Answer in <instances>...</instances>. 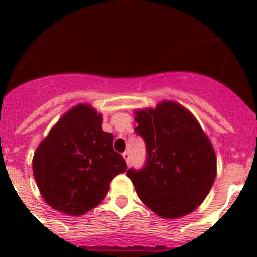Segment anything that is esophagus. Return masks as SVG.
<instances>
[{
  "label": "esophagus",
  "mask_w": 257,
  "mask_h": 257,
  "mask_svg": "<svg viewBox=\"0 0 257 257\" xmlns=\"http://www.w3.org/2000/svg\"><path fill=\"white\" fill-rule=\"evenodd\" d=\"M122 156H123V158H124V161H126L127 165H130V153H128V152H124Z\"/></svg>",
  "instance_id": "1"
}]
</instances>
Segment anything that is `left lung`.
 Returning a JSON list of instances; mask_svg holds the SVG:
<instances>
[{"instance_id":"left-lung-1","label":"left lung","mask_w":257,"mask_h":257,"mask_svg":"<svg viewBox=\"0 0 257 257\" xmlns=\"http://www.w3.org/2000/svg\"><path fill=\"white\" fill-rule=\"evenodd\" d=\"M135 131L147 144L144 169H130L140 201L163 219L193 212L216 178V154L196 117L181 104L163 100L135 110Z\"/></svg>"}]
</instances>
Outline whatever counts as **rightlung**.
Wrapping results in <instances>:
<instances>
[{
  "label": "right lung",
  "mask_w": 257,
  "mask_h": 257,
  "mask_svg": "<svg viewBox=\"0 0 257 257\" xmlns=\"http://www.w3.org/2000/svg\"><path fill=\"white\" fill-rule=\"evenodd\" d=\"M103 115L88 104L69 109L37 147L32 161L41 196L54 210L79 216L96 207L109 184L127 170L103 131Z\"/></svg>",
  "instance_id": "1"
}]
</instances>
